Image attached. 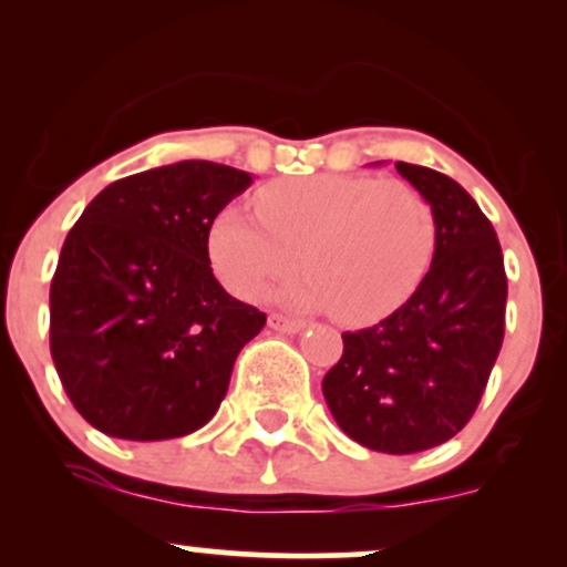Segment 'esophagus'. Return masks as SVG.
<instances>
[{
    "instance_id": "1",
    "label": "esophagus",
    "mask_w": 567,
    "mask_h": 567,
    "mask_svg": "<svg viewBox=\"0 0 567 567\" xmlns=\"http://www.w3.org/2000/svg\"><path fill=\"white\" fill-rule=\"evenodd\" d=\"M269 328L277 330V333H298L303 330V322L296 320V317H285V315H269Z\"/></svg>"
}]
</instances>
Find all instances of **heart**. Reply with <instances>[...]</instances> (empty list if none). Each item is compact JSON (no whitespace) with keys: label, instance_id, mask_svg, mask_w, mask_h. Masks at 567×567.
Wrapping results in <instances>:
<instances>
[{"label":"heart","instance_id":"1","mask_svg":"<svg viewBox=\"0 0 567 567\" xmlns=\"http://www.w3.org/2000/svg\"><path fill=\"white\" fill-rule=\"evenodd\" d=\"M256 210L261 221L226 207L210 229L213 269L245 301L290 277L301 256L309 279L285 298L365 322L405 301L432 261V207L405 181L309 175L266 186Z\"/></svg>","mask_w":567,"mask_h":567}]
</instances>
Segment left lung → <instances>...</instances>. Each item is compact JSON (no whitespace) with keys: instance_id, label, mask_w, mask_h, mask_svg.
<instances>
[{"instance_id":"left-lung-1","label":"left lung","mask_w":567,"mask_h":567,"mask_svg":"<svg viewBox=\"0 0 567 567\" xmlns=\"http://www.w3.org/2000/svg\"><path fill=\"white\" fill-rule=\"evenodd\" d=\"M394 167L432 207V266L386 320L343 333L322 394L351 440L405 455L470 424L504 341L506 271L496 229L464 186L432 167Z\"/></svg>"}]
</instances>
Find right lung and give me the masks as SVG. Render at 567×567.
I'll list each match as a JSON object with an SVG mask.
<instances>
[{
  "instance_id": "obj_1",
  "label": "right lung",
  "mask_w": 567,
  "mask_h": 567,
  "mask_svg": "<svg viewBox=\"0 0 567 567\" xmlns=\"http://www.w3.org/2000/svg\"><path fill=\"white\" fill-rule=\"evenodd\" d=\"M252 175L205 159L127 175L84 207L50 285V354L69 400L109 437L154 442L216 415L266 324L220 288L207 237Z\"/></svg>"
}]
</instances>
